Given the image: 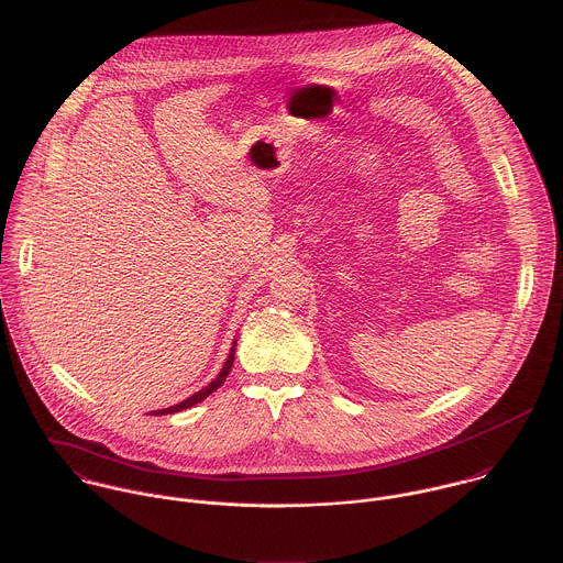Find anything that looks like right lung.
Instances as JSON below:
<instances>
[{"label": "right lung", "instance_id": "obj_1", "mask_svg": "<svg viewBox=\"0 0 563 563\" xmlns=\"http://www.w3.org/2000/svg\"><path fill=\"white\" fill-rule=\"evenodd\" d=\"M234 345H236V341H232V347H230V354H228V358H225L224 367H222V372L207 385V387H202L200 391H196L194 396H189L187 400H183V402H178V405H174V407H167V409H156V411H152V416H167V413H176V411H183V409H189V407H194V405H198V402H202L205 398H209L216 389H220L222 385H224L225 376L230 374V367H232V361H234Z\"/></svg>", "mask_w": 563, "mask_h": 563}]
</instances>
